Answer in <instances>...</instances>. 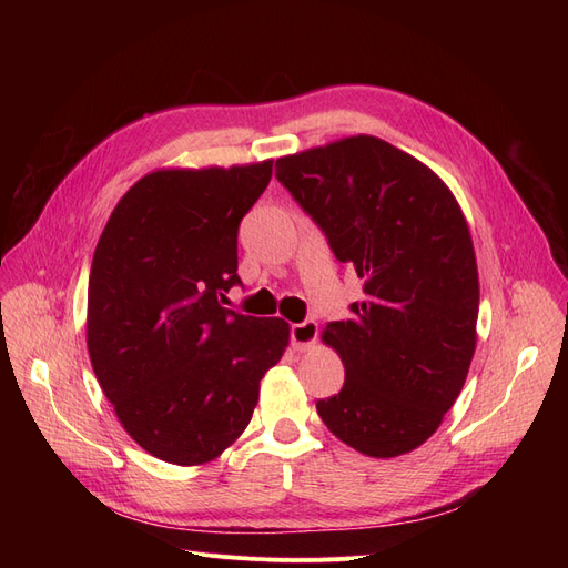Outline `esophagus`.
I'll use <instances>...</instances> for the list:
<instances>
[{"label": "esophagus", "instance_id": "esophagus-1", "mask_svg": "<svg viewBox=\"0 0 568 568\" xmlns=\"http://www.w3.org/2000/svg\"><path fill=\"white\" fill-rule=\"evenodd\" d=\"M317 322L315 320H305V322H298L291 326V346H294L296 351H311L315 348L317 343Z\"/></svg>", "mask_w": 568, "mask_h": 568}]
</instances>
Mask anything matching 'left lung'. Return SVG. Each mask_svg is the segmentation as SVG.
Instances as JSON below:
<instances>
[{
  "label": "left lung",
  "instance_id": "obj_1",
  "mask_svg": "<svg viewBox=\"0 0 568 568\" xmlns=\"http://www.w3.org/2000/svg\"><path fill=\"white\" fill-rule=\"evenodd\" d=\"M277 180L365 280L353 320L322 332L346 382L317 400V415L369 457L419 448L476 351L478 270L457 199L432 168L372 134L291 153Z\"/></svg>",
  "mask_w": 568,
  "mask_h": 568
}]
</instances>
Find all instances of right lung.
I'll return each mask as SVG.
<instances>
[{
	"instance_id": "1",
	"label": "right lung",
	"mask_w": 568,
	"mask_h": 568,
	"mask_svg": "<svg viewBox=\"0 0 568 568\" xmlns=\"http://www.w3.org/2000/svg\"><path fill=\"white\" fill-rule=\"evenodd\" d=\"M272 161L163 168L118 201L94 251L88 351L134 443L196 467L244 434L261 379L288 346V324L230 311L239 222Z\"/></svg>"
}]
</instances>
